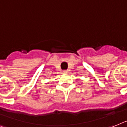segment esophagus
<instances>
[{
	"label": "esophagus",
	"instance_id": "1",
	"mask_svg": "<svg viewBox=\"0 0 127 127\" xmlns=\"http://www.w3.org/2000/svg\"><path fill=\"white\" fill-rule=\"evenodd\" d=\"M68 70H64V71H63V73H68Z\"/></svg>",
	"mask_w": 127,
	"mask_h": 127
}]
</instances>
